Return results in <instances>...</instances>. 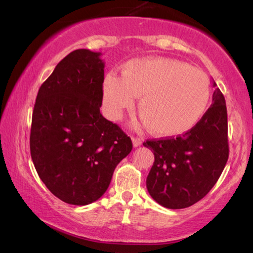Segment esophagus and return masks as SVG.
Here are the masks:
<instances>
[{"mask_svg":"<svg viewBox=\"0 0 253 253\" xmlns=\"http://www.w3.org/2000/svg\"><path fill=\"white\" fill-rule=\"evenodd\" d=\"M132 144H133L134 147H138V146H140L141 144H143V140H141L140 138L132 137Z\"/></svg>","mask_w":253,"mask_h":253,"instance_id":"34e87169","label":"esophagus"}]
</instances>
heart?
<instances>
[{
	"mask_svg": "<svg viewBox=\"0 0 253 253\" xmlns=\"http://www.w3.org/2000/svg\"><path fill=\"white\" fill-rule=\"evenodd\" d=\"M139 100V113L152 132L177 136L191 130L206 113L209 77L199 69L166 57L132 60L123 76L108 72L102 84L103 113L119 120Z\"/></svg>",
	"mask_w": 253,
	"mask_h": 253,
	"instance_id": "obj_1",
	"label": "heart"
}]
</instances>
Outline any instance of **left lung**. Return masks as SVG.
Wrapping results in <instances>:
<instances>
[{"label": "left lung", "instance_id": "1", "mask_svg": "<svg viewBox=\"0 0 253 253\" xmlns=\"http://www.w3.org/2000/svg\"><path fill=\"white\" fill-rule=\"evenodd\" d=\"M212 106L198 123L176 138L144 143L154 154L146 178L147 191L158 204L185 209L203 199L215 185L229 157L224 96L213 82Z\"/></svg>", "mask_w": 253, "mask_h": 253}]
</instances>
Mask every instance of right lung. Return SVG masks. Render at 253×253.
<instances>
[{
  "label": "right lung",
  "mask_w": 253,
  "mask_h": 253,
  "mask_svg": "<svg viewBox=\"0 0 253 253\" xmlns=\"http://www.w3.org/2000/svg\"><path fill=\"white\" fill-rule=\"evenodd\" d=\"M101 53L67 55L38 92L30 150L38 175L62 202L84 206L107 191L132 141L100 113L105 62Z\"/></svg>",
  "instance_id": "1"
}]
</instances>
